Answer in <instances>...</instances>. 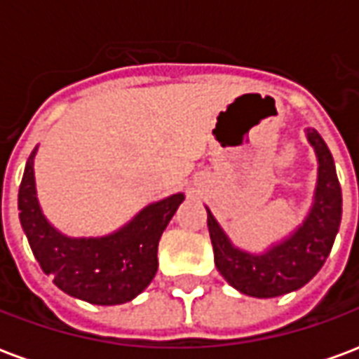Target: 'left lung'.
<instances>
[{"label": "left lung", "mask_w": 359, "mask_h": 359, "mask_svg": "<svg viewBox=\"0 0 359 359\" xmlns=\"http://www.w3.org/2000/svg\"><path fill=\"white\" fill-rule=\"evenodd\" d=\"M317 156V187L308 217L285 241L262 254H250L234 246L208 208L213 256L217 271L242 294L254 298H275L298 290L316 277L332 248L342 217V192L334 161L321 134L306 130Z\"/></svg>", "instance_id": "left-lung-1"}]
</instances>
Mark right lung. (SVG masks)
<instances>
[{
  "mask_svg": "<svg viewBox=\"0 0 359 359\" xmlns=\"http://www.w3.org/2000/svg\"><path fill=\"white\" fill-rule=\"evenodd\" d=\"M30 154L19 188V219L32 254L55 286L79 300L117 306L136 298L157 273V244L184 194L149 203L123 229L100 238H71L43 217Z\"/></svg>",
  "mask_w": 359,
  "mask_h": 359,
  "instance_id": "obj_1",
  "label": "right lung"
}]
</instances>
